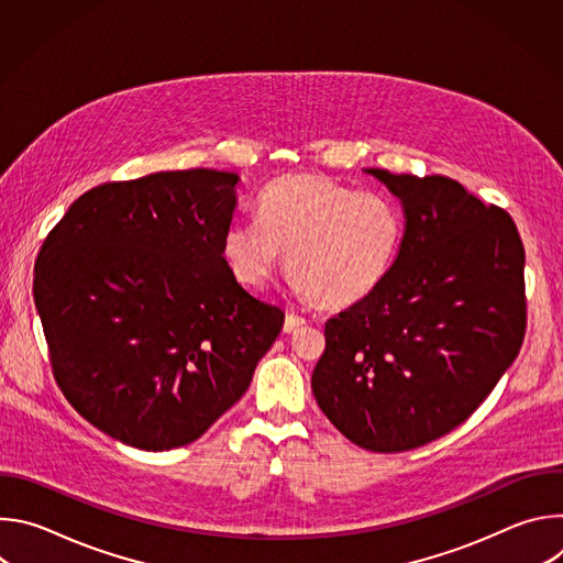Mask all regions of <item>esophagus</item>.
I'll return each mask as SVG.
<instances>
[{"mask_svg": "<svg viewBox=\"0 0 563 563\" xmlns=\"http://www.w3.org/2000/svg\"><path fill=\"white\" fill-rule=\"evenodd\" d=\"M305 323H307L305 316H300V313H296V311H289L287 318H285V332L291 334V332H296L298 328H302Z\"/></svg>", "mask_w": 563, "mask_h": 563, "instance_id": "1", "label": "esophagus"}]
</instances>
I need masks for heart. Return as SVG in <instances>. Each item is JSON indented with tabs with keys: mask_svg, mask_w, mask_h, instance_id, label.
I'll return each instance as SVG.
<instances>
[{
	"mask_svg": "<svg viewBox=\"0 0 563 563\" xmlns=\"http://www.w3.org/2000/svg\"><path fill=\"white\" fill-rule=\"evenodd\" d=\"M404 240L406 213L391 196L316 174H291L263 189L258 220L227 227L222 256L240 285L265 289L287 252L298 294L345 307L385 283Z\"/></svg>",
	"mask_w": 563,
	"mask_h": 563,
	"instance_id": "b5f03b06",
	"label": "heart"
}]
</instances>
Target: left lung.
Segmentation results:
<instances>
[{
	"label": "left lung",
	"instance_id": "left-lung-1",
	"mask_svg": "<svg viewBox=\"0 0 563 563\" xmlns=\"http://www.w3.org/2000/svg\"><path fill=\"white\" fill-rule=\"evenodd\" d=\"M378 178L406 211L385 283L325 323L318 408L352 443L406 452L461 426L517 358L526 252L501 207L445 176Z\"/></svg>",
	"mask_w": 563,
	"mask_h": 563
}]
</instances>
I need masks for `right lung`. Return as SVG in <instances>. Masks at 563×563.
Segmentation results:
<instances>
[{
	"label": "right lung",
	"instance_id": "1",
	"mask_svg": "<svg viewBox=\"0 0 563 563\" xmlns=\"http://www.w3.org/2000/svg\"><path fill=\"white\" fill-rule=\"evenodd\" d=\"M235 174L159 172L79 196L33 296L53 376L91 426L163 452L202 437L252 383L285 311L231 276Z\"/></svg>",
	"mask_w": 563,
	"mask_h": 563
}]
</instances>
